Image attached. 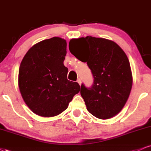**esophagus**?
I'll return each instance as SVG.
<instances>
[{
    "mask_svg": "<svg viewBox=\"0 0 151 151\" xmlns=\"http://www.w3.org/2000/svg\"><path fill=\"white\" fill-rule=\"evenodd\" d=\"M77 82L78 83H79V85H81V79H79H79H77Z\"/></svg>",
    "mask_w": 151,
    "mask_h": 151,
    "instance_id": "34e87169",
    "label": "esophagus"
}]
</instances>
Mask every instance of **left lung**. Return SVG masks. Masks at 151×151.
Segmentation results:
<instances>
[{"instance_id":"left-lung-1","label":"left lung","mask_w":151,"mask_h":151,"mask_svg":"<svg viewBox=\"0 0 151 151\" xmlns=\"http://www.w3.org/2000/svg\"><path fill=\"white\" fill-rule=\"evenodd\" d=\"M84 42L88 44L89 55L81 58L76 45ZM69 48L78 60L86 62L93 74L91 87L81 85V96L88 111L101 119L114 117L126 104L132 88V73L126 53L113 41L91 36L72 39Z\"/></svg>"}]
</instances>
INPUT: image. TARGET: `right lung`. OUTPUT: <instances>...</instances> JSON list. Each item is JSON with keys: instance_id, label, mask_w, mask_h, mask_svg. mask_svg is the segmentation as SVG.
Returning <instances> with one entry per match:
<instances>
[{"instance_id": "obj_1", "label": "right lung", "mask_w": 151, "mask_h": 151, "mask_svg": "<svg viewBox=\"0 0 151 151\" xmlns=\"http://www.w3.org/2000/svg\"><path fill=\"white\" fill-rule=\"evenodd\" d=\"M66 54L65 40L54 37L35 45L22 59L19 89L24 101L37 115H59L80 91L77 82L67 79L68 69L64 65Z\"/></svg>"}]
</instances>
